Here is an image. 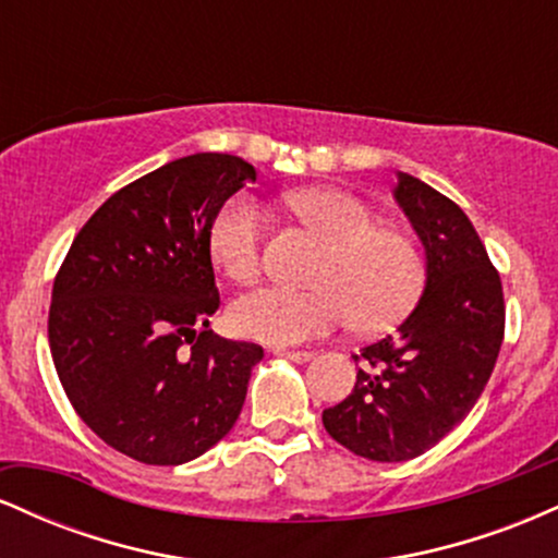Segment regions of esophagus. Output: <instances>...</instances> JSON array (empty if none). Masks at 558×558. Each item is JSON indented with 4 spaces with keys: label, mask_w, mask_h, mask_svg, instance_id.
<instances>
[{
    "label": "esophagus",
    "mask_w": 558,
    "mask_h": 558,
    "mask_svg": "<svg viewBox=\"0 0 558 558\" xmlns=\"http://www.w3.org/2000/svg\"><path fill=\"white\" fill-rule=\"evenodd\" d=\"M275 356H286L291 362H310L312 351H299V349H272Z\"/></svg>",
    "instance_id": "obj_1"
}]
</instances>
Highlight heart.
Instances as JSON below:
<instances>
[{
    "instance_id": "b5f03b06",
    "label": "heart",
    "mask_w": 558,
    "mask_h": 558,
    "mask_svg": "<svg viewBox=\"0 0 558 558\" xmlns=\"http://www.w3.org/2000/svg\"><path fill=\"white\" fill-rule=\"evenodd\" d=\"M283 202L328 241L310 278L315 288L267 286L243 293L228 310L230 328L252 341L291 345L328 336L349 319L362 332H386L407 319L425 288V257L412 233L375 222L373 209L349 191L301 189ZM207 246L230 280L254 283L265 246L257 198H226L209 222Z\"/></svg>"
}]
</instances>
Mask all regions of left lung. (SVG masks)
Listing matches in <instances>:
<instances>
[{"instance_id":"left-lung-1","label":"left lung","mask_w":558,"mask_h":558,"mask_svg":"<svg viewBox=\"0 0 558 558\" xmlns=\"http://www.w3.org/2000/svg\"><path fill=\"white\" fill-rule=\"evenodd\" d=\"M396 198L427 252V288L399 332L364 345L351 393L325 409L332 440L407 462L444 440L488 386L504 341V288L459 204L399 172Z\"/></svg>"}]
</instances>
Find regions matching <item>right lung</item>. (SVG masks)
Here are the masks:
<instances>
[{
    "instance_id": "1",
    "label": "right lung",
    "mask_w": 558,
    "mask_h": 558,
    "mask_svg": "<svg viewBox=\"0 0 558 558\" xmlns=\"http://www.w3.org/2000/svg\"><path fill=\"white\" fill-rule=\"evenodd\" d=\"M254 181L233 155L172 159L114 191L54 275L57 377L78 417L136 462H191L239 420L265 351L209 330L220 291L207 230Z\"/></svg>"
}]
</instances>
